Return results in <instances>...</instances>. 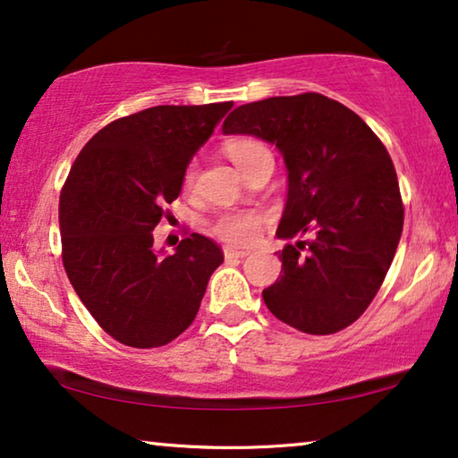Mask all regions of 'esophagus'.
<instances>
[{
  "label": "esophagus",
  "mask_w": 458,
  "mask_h": 458,
  "mask_svg": "<svg viewBox=\"0 0 458 458\" xmlns=\"http://www.w3.org/2000/svg\"><path fill=\"white\" fill-rule=\"evenodd\" d=\"M225 259L227 260H233V259H246V256L250 254L248 250H237V248H225Z\"/></svg>",
  "instance_id": "esophagus-1"
}]
</instances>
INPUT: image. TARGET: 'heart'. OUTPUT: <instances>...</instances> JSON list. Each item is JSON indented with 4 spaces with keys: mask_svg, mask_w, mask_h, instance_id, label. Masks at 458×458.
<instances>
[{
    "mask_svg": "<svg viewBox=\"0 0 458 458\" xmlns=\"http://www.w3.org/2000/svg\"><path fill=\"white\" fill-rule=\"evenodd\" d=\"M265 146L259 143L256 140H248V137H237V140H231L227 146H225V152L233 165L243 168V165L250 160V156L259 152ZM193 181V166L187 171L185 174V183L190 185ZM260 227H262V216L256 215V212L250 210H231L225 212L212 223V233H215L218 240H223L225 243H231V246H250L259 240L260 235Z\"/></svg>",
    "mask_w": 458,
    "mask_h": 458,
    "instance_id": "heart-1",
    "label": "heart"
}]
</instances>
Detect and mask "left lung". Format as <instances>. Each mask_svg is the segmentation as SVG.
Here are the masks:
<instances>
[{"label": "left lung", "instance_id": "1", "mask_svg": "<svg viewBox=\"0 0 458 458\" xmlns=\"http://www.w3.org/2000/svg\"><path fill=\"white\" fill-rule=\"evenodd\" d=\"M223 133L279 149L287 199L277 237L310 235L279 252L284 275L262 292L267 309L312 335L352 325L379 292L403 235V198L384 143L321 93L243 104L225 118Z\"/></svg>", "mask_w": 458, "mask_h": 458}]
</instances>
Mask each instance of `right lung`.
I'll use <instances>...</instances> for the list:
<instances>
[{
  "mask_svg": "<svg viewBox=\"0 0 458 458\" xmlns=\"http://www.w3.org/2000/svg\"><path fill=\"white\" fill-rule=\"evenodd\" d=\"M233 102L154 106L98 131L60 193L62 262L106 334L131 348H158L196 318L223 250L187 235L174 254L152 231L179 198L193 154Z\"/></svg>",
  "mask_w": 458,
  "mask_h": 458,
  "instance_id": "1",
  "label": "right lung"
}]
</instances>
